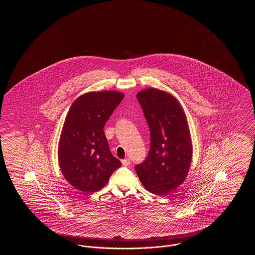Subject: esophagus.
<instances>
[{"instance_id": "1", "label": "esophagus", "mask_w": 255, "mask_h": 255, "mask_svg": "<svg viewBox=\"0 0 255 255\" xmlns=\"http://www.w3.org/2000/svg\"><path fill=\"white\" fill-rule=\"evenodd\" d=\"M122 165H124V166H128V165H130V163H131V161H130V159H129V158L122 159Z\"/></svg>"}]
</instances>
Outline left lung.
I'll return each instance as SVG.
<instances>
[{
  "label": "left lung",
  "instance_id": "1",
  "mask_svg": "<svg viewBox=\"0 0 255 255\" xmlns=\"http://www.w3.org/2000/svg\"><path fill=\"white\" fill-rule=\"evenodd\" d=\"M136 98L150 128L147 158L134 170L143 186L163 196L176 190L187 177L192 159L191 135L179 100L165 91L149 88Z\"/></svg>",
  "mask_w": 255,
  "mask_h": 255
}]
</instances>
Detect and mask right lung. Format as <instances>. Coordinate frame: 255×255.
Masks as SVG:
<instances>
[{
	"instance_id": "add662e5",
	"label": "right lung",
	"mask_w": 255,
	"mask_h": 255,
	"mask_svg": "<svg viewBox=\"0 0 255 255\" xmlns=\"http://www.w3.org/2000/svg\"><path fill=\"white\" fill-rule=\"evenodd\" d=\"M123 97L117 91L89 92L70 107L61 132L58 161L65 179L79 191L102 189L122 165L110 151L103 128Z\"/></svg>"
}]
</instances>
